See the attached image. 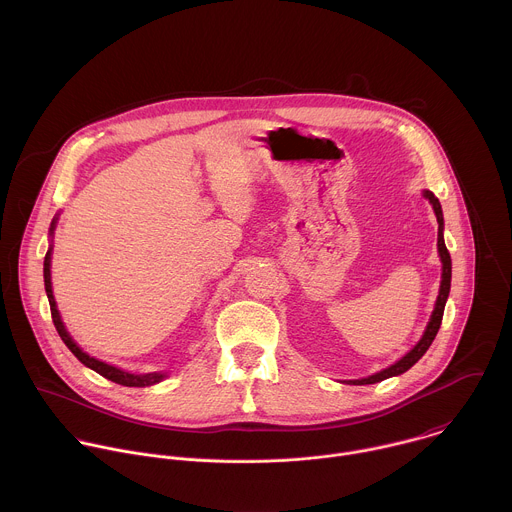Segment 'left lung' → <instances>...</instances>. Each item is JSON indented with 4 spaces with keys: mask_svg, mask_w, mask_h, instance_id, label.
Returning <instances> with one entry per match:
<instances>
[{
    "mask_svg": "<svg viewBox=\"0 0 512 512\" xmlns=\"http://www.w3.org/2000/svg\"><path fill=\"white\" fill-rule=\"evenodd\" d=\"M424 197L432 203L434 207V213H436V219H438V252L439 258H441V284H439V295L436 299V305H434V311H432V317L426 325V331L422 335V339L416 343V347L406 353L400 361H396L394 365L376 372V374H370L366 378H359V380H345L347 384H374V382H380V380H386L390 376H398L402 372H406L408 368L416 365L424 353L430 349L432 341L436 339L438 335L439 325H441V317H443V309H445V301H447V295H449V288H451V256L445 248V240H443V213H441V205H439L438 197L432 193V191H424Z\"/></svg>",
    "mask_w": 512,
    "mask_h": 512,
    "instance_id": "obj_1",
    "label": "left lung"
}]
</instances>
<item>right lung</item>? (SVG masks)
Wrapping results in <instances>:
<instances>
[{
	"label": "right lung",
	"mask_w": 512,
	"mask_h": 512,
	"mask_svg": "<svg viewBox=\"0 0 512 512\" xmlns=\"http://www.w3.org/2000/svg\"><path fill=\"white\" fill-rule=\"evenodd\" d=\"M55 224H57V217L53 219V222H51V228H49L51 236H53ZM51 252H53V244H51V248L47 250V254H45V264H43L45 292H47V297H49L53 323H55V327H57V331H59V335H61L63 343L71 349V353H73L74 357H76L82 365L88 366V368H92V370H96L100 376H104V378H108V380H112V382H116V384H122V386H151V384L161 382V380L167 376V372L132 374V372H126V370H122V368H118V366L106 365V363H102V361H98V359H94V357L86 355V353H84V351L74 343L73 337H71V335H69V331L65 329V323H63L61 313H59V309H57V301H55V297H53V286H51Z\"/></svg>",
	"instance_id": "right-lung-1"
}]
</instances>
